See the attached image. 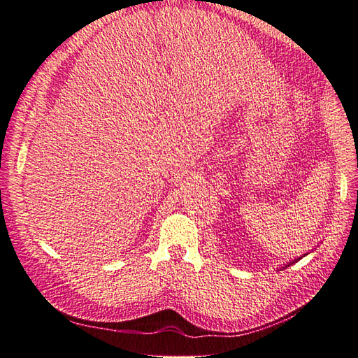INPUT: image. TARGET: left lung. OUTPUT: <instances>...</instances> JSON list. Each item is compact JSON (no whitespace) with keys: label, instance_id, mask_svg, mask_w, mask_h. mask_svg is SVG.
<instances>
[{"label":"left lung","instance_id":"1","mask_svg":"<svg viewBox=\"0 0 358 358\" xmlns=\"http://www.w3.org/2000/svg\"><path fill=\"white\" fill-rule=\"evenodd\" d=\"M306 255H308V253H305L303 256H306ZM303 256H299V257H296V259H294V261H292V262H288V264H285V265H284V267H280V268H278V271H279V270H284V268H287V267H289V265H293V264H294V262H297L299 259H302V257H303Z\"/></svg>","mask_w":358,"mask_h":358}]
</instances>
